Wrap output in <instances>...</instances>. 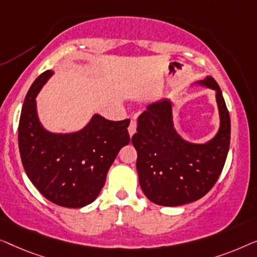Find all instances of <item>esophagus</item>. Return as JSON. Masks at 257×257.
<instances>
[{"label": "esophagus", "instance_id": "34e87169", "mask_svg": "<svg viewBox=\"0 0 257 257\" xmlns=\"http://www.w3.org/2000/svg\"><path fill=\"white\" fill-rule=\"evenodd\" d=\"M136 125H137L136 121L135 120H132V122H130V124H129V127H128V132H129V135L130 136H133L134 134L136 133Z\"/></svg>", "mask_w": 257, "mask_h": 257}]
</instances>
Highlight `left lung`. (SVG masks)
I'll use <instances>...</instances> for the list:
<instances>
[{
  "label": "left lung",
  "mask_w": 257,
  "mask_h": 257,
  "mask_svg": "<svg viewBox=\"0 0 257 257\" xmlns=\"http://www.w3.org/2000/svg\"><path fill=\"white\" fill-rule=\"evenodd\" d=\"M198 84L216 91L220 128L205 144H194L177 134L172 103L161 100L147 107L132 137L137 151L141 189L162 206H180L200 199L214 186L225 165L230 142V117L219 85L212 77Z\"/></svg>",
  "instance_id": "left-lung-1"
}]
</instances>
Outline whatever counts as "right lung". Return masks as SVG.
I'll return each mask as SVG.
<instances>
[{
  "label": "right lung",
  "instance_id": "obj_1",
  "mask_svg": "<svg viewBox=\"0 0 257 257\" xmlns=\"http://www.w3.org/2000/svg\"><path fill=\"white\" fill-rule=\"evenodd\" d=\"M53 74L48 70L25 96L19 124V148L29 179L46 199L70 208L91 204L122 147L130 142V120L109 121L95 114L84 129L53 134L38 120L36 96Z\"/></svg>",
  "mask_w": 257,
  "mask_h": 257
}]
</instances>
